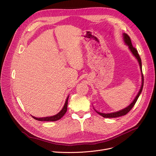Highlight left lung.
Returning <instances> with one entry per match:
<instances>
[{
  "mask_svg": "<svg viewBox=\"0 0 156 156\" xmlns=\"http://www.w3.org/2000/svg\"><path fill=\"white\" fill-rule=\"evenodd\" d=\"M123 40H124V42L128 46V48L130 50L131 52H132L133 54V55L136 57V59H137L138 63H139V65H140V69H141V73H142V85H141V87H140V90H139L138 94L136 95V97L135 98V99L133 100V101L131 103L128 107H126V108L122 109V110H120L119 111H117V112H111V113H102V112H98L95 109V111L99 114V115L102 116V117L104 118H117V117H119V116H124L125 115V114H126L131 109H132L133 108V107L134 106V105L135 104L137 99H138L139 96H140L142 91V89H143V86H144V75H143V73H142V61H141V59L140 57V55H139L138 53V51L136 49L133 47L132 45V42H131V39H130V37L126 34H123Z\"/></svg>",
  "mask_w": 156,
  "mask_h": 156,
  "instance_id": "8db88e82",
  "label": "left lung"
}]
</instances>
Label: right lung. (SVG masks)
<instances>
[{
    "instance_id": "1",
    "label": "right lung",
    "mask_w": 156,
    "mask_h": 156,
    "mask_svg": "<svg viewBox=\"0 0 156 156\" xmlns=\"http://www.w3.org/2000/svg\"><path fill=\"white\" fill-rule=\"evenodd\" d=\"M68 98H69V95L67 97L66 101L65 102L63 108L61 109V111L57 113L55 115H54L52 116H49V117H44V118H36L34 116H32L35 119L38 120V121H55L60 119L65 114V113L67 111V106H68Z\"/></svg>"
}]
</instances>
